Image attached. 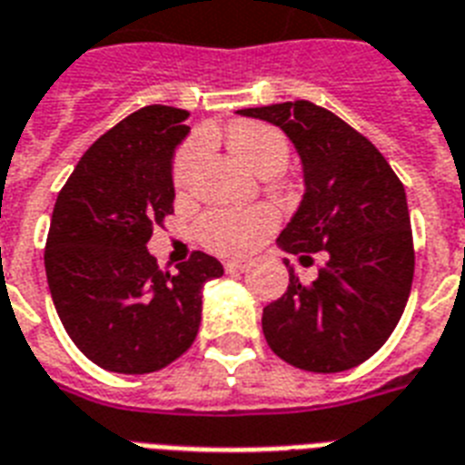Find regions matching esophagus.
<instances>
[{
	"instance_id": "obj_1",
	"label": "esophagus",
	"mask_w": 465,
	"mask_h": 465,
	"mask_svg": "<svg viewBox=\"0 0 465 465\" xmlns=\"http://www.w3.org/2000/svg\"><path fill=\"white\" fill-rule=\"evenodd\" d=\"M223 266H225L228 273H237V271H242L244 266H247V262H244V259H230V262H225Z\"/></svg>"
}]
</instances>
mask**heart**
<instances>
[{
	"label": "heart",
	"instance_id": "1",
	"mask_svg": "<svg viewBox=\"0 0 465 465\" xmlns=\"http://www.w3.org/2000/svg\"><path fill=\"white\" fill-rule=\"evenodd\" d=\"M230 148L237 158L254 170L256 174L283 173L291 155V143L278 129L256 122L235 124L228 134ZM203 151L202 139H192L182 146L174 158L173 180L177 187H184L189 174L199 163ZM276 225V213L266 206H252V209H215L203 215L196 225V235L203 247H209L215 254H244L262 240L271 228Z\"/></svg>",
	"mask_w": 465,
	"mask_h": 465
}]
</instances>
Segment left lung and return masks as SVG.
Instances as JSON below:
<instances>
[{
    "instance_id": "1",
    "label": "left lung",
    "mask_w": 465,
    "mask_h": 465,
    "mask_svg": "<svg viewBox=\"0 0 465 465\" xmlns=\"http://www.w3.org/2000/svg\"><path fill=\"white\" fill-rule=\"evenodd\" d=\"M237 114L283 129L302 161V202L278 247L300 262L326 256L312 283L288 269V291L263 307L266 343L307 372L358 367L391 336L413 285L406 189L372 141L310 100Z\"/></svg>"
}]
</instances>
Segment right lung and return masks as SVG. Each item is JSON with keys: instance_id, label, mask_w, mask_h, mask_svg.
Masks as SVG:
<instances>
[{"instance_id": "obj_1", "label": "right lung", "mask_w": 465, "mask_h": 465, "mask_svg": "<svg viewBox=\"0 0 465 465\" xmlns=\"http://www.w3.org/2000/svg\"><path fill=\"white\" fill-rule=\"evenodd\" d=\"M187 117L168 105L129 114L85 151L52 211V302L76 348L110 372L148 374L180 358L202 324L203 283L223 276L203 252L170 273L146 250L173 213V158Z\"/></svg>"}]
</instances>
